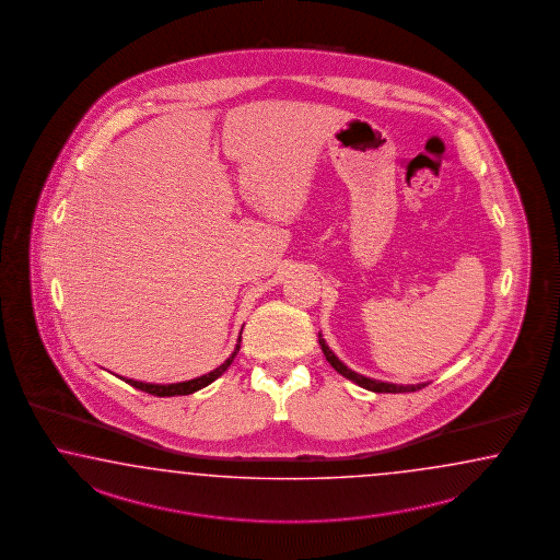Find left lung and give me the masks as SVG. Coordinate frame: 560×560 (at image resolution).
<instances>
[{"label":"left lung","mask_w":560,"mask_h":560,"mask_svg":"<svg viewBox=\"0 0 560 560\" xmlns=\"http://www.w3.org/2000/svg\"><path fill=\"white\" fill-rule=\"evenodd\" d=\"M319 346H322V352L326 355V360L336 369V372H340L341 376H346L348 381L355 382L358 386L372 390V393H415V390H421L429 384V382H423V384H393V382L372 381V378H366L354 370L348 369L340 358L329 350V346L322 338V334H319Z\"/></svg>","instance_id":"obj_1"}]
</instances>
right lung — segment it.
<instances>
[{"label": "right lung", "mask_w": 560, "mask_h": 560, "mask_svg": "<svg viewBox=\"0 0 560 560\" xmlns=\"http://www.w3.org/2000/svg\"><path fill=\"white\" fill-rule=\"evenodd\" d=\"M243 334V331H241ZM238 350H241V336H238V341H236V348H234V352H232L226 360H224V364H220L219 369L212 370V372H208L205 376H198V378H194V381L186 382H176V384H150V382H139L133 381V378H124L127 384H131L133 388H139V390H143V393H148V395L155 396H179V395H191V393H196V390H200V388H205L208 386L210 382L217 381L219 376H222L226 369L231 366L232 360H234V355L238 354Z\"/></svg>", "instance_id": "1"}]
</instances>
